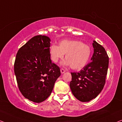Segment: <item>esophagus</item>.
Segmentation results:
<instances>
[{"instance_id":"1","label":"esophagus","mask_w":122,"mask_h":122,"mask_svg":"<svg viewBox=\"0 0 122 122\" xmlns=\"http://www.w3.org/2000/svg\"><path fill=\"white\" fill-rule=\"evenodd\" d=\"M60 71H61V73H64L65 72H66V70L63 69V68H61V69H60Z\"/></svg>"}]
</instances>
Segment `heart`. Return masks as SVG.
<instances>
[{
    "instance_id": "obj_1",
    "label": "heart",
    "mask_w": 122,
    "mask_h": 122,
    "mask_svg": "<svg viewBox=\"0 0 122 122\" xmlns=\"http://www.w3.org/2000/svg\"><path fill=\"white\" fill-rule=\"evenodd\" d=\"M51 60L57 62L66 54V59L62 64L64 66H71L72 69L81 70L86 66L90 60L92 54V49L88 45L78 40H63L59 46L51 45L50 47Z\"/></svg>"
}]
</instances>
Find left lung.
Segmentation results:
<instances>
[{"mask_svg":"<svg viewBox=\"0 0 122 122\" xmlns=\"http://www.w3.org/2000/svg\"><path fill=\"white\" fill-rule=\"evenodd\" d=\"M91 62L78 72H71L70 87L78 100L89 102L101 93L106 83L109 57L104 48L93 41Z\"/></svg>","mask_w":122,"mask_h":122,"instance_id":"8db88e82","label":"left lung"}]
</instances>
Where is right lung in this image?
<instances>
[{"label":"right lung","instance_id":"1","mask_svg":"<svg viewBox=\"0 0 122 122\" xmlns=\"http://www.w3.org/2000/svg\"><path fill=\"white\" fill-rule=\"evenodd\" d=\"M50 39L44 35L32 37L19 50L14 73L19 89L32 102L46 100L61 75L60 67L50 59Z\"/></svg>","mask_w":122,"mask_h":122}]
</instances>
